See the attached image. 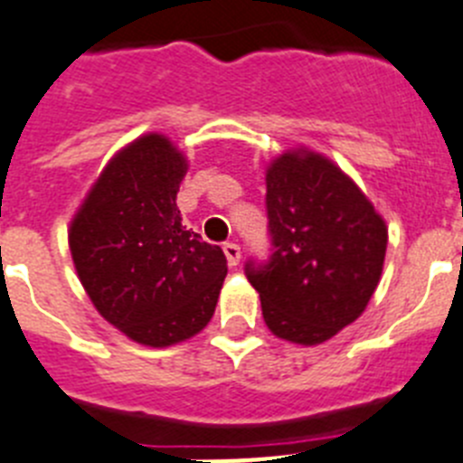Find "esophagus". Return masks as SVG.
Here are the masks:
<instances>
[{
  "label": "esophagus",
  "instance_id": "esophagus-1",
  "mask_svg": "<svg viewBox=\"0 0 463 463\" xmlns=\"http://www.w3.org/2000/svg\"><path fill=\"white\" fill-rule=\"evenodd\" d=\"M222 250H224V257H227V261H229V267H236V264L241 261V248H239V245L224 243Z\"/></svg>",
  "mask_w": 463,
  "mask_h": 463
}]
</instances>
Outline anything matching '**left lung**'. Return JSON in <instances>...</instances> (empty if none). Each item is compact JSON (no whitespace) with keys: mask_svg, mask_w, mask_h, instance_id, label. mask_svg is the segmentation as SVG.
Returning a JSON list of instances; mask_svg holds the SVG:
<instances>
[{"mask_svg":"<svg viewBox=\"0 0 463 463\" xmlns=\"http://www.w3.org/2000/svg\"><path fill=\"white\" fill-rule=\"evenodd\" d=\"M273 255L245 264L273 336L320 345L366 310L387 250V224L357 183L308 148L278 155L267 169Z\"/></svg>","mask_w":463,"mask_h":463,"instance_id":"1","label":"left lung"}]
</instances>
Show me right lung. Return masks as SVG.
I'll return each instance as SVG.
<instances>
[{
	"label": "right lung",
	"mask_w": 463,
	"mask_h": 463,
	"mask_svg": "<svg viewBox=\"0 0 463 463\" xmlns=\"http://www.w3.org/2000/svg\"><path fill=\"white\" fill-rule=\"evenodd\" d=\"M187 166L165 134H143L109 159L69 224L90 301L141 345L169 347L199 334L227 276L222 248L187 229L175 206Z\"/></svg>",
	"instance_id": "obj_1"
}]
</instances>
